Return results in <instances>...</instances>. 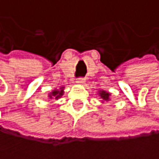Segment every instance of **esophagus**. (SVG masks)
<instances>
[{
	"label": "esophagus",
	"mask_w": 159,
	"mask_h": 159,
	"mask_svg": "<svg viewBox=\"0 0 159 159\" xmlns=\"http://www.w3.org/2000/svg\"><path fill=\"white\" fill-rule=\"evenodd\" d=\"M84 82H86V80H84V79H79L75 83H76V84H84Z\"/></svg>",
	"instance_id": "esophagus-1"
}]
</instances>
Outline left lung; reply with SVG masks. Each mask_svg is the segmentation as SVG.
I'll use <instances>...</instances> for the list:
<instances>
[{
  "mask_svg": "<svg viewBox=\"0 0 159 159\" xmlns=\"http://www.w3.org/2000/svg\"><path fill=\"white\" fill-rule=\"evenodd\" d=\"M99 96L102 98L103 101H109L110 100V93L106 92V91H100Z\"/></svg>",
  "mask_w": 159,
  "mask_h": 159,
  "instance_id": "8db88e82",
  "label": "left lung"
}]
</instances>
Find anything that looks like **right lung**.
<instances>
[{
	"label": "right lung",
	"mask_w": 159,
	"mask_h": 159,
	"mask_svg": "<svg viewBox=\"0 0 159 159\" xmlns=\"http://www.w3.org/2000/svg\"><path fill=\"white\" fill-rule=\"evenodd\" d=\"M63 93H64V87H61L60 89H56L54 91H52V92L49 94V98H55V99H59V98L63 95Z\"/></svg>",
	"instance_id": "1"
}]
</instances>
